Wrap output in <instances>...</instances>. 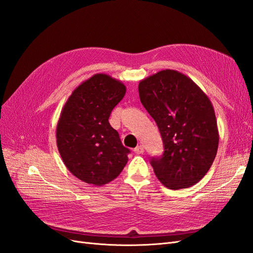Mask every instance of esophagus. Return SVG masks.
<instances>
[{"instance_id":"1","label":"esophagus","mask_w":253,"mask_h":253,"mask_svg":"<svg viewBox=\"0 0 253 253\" xmlns=\"http://www.w3.org/2000/svg\"><path fill=\"white\" fill-rule=\"evenodd\" d=\"M134 152L136 153V154H142V153H144V147L141 144L137 145V147L134 149Z\"/></svg>"}]
</instances>
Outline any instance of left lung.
Returning a JSON list of instances; mask_svg holds the SVG:
<instances>
[{"mask_svg": "<svg viewBox=\"0 0 253 253\" xmlns=\"http://www.w3.org/2000/svg\"><path fill=\"white\" fill-rule=\"evenodd\" d=\"M138 90L164 141L163 156L151 159L155 175L172 190L192 187L217 153L219 135L210 99L192 79L174 70L149 76Z\"/></svg>", "mask_w": 253, "mask_h": 253, "instance_id": "8db88e82", "label": "left lung"}]
</instances>
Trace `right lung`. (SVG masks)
Returning a JSON list of instances; mask_svg holds the SVG:
<instances>
[{
    "mask_svg": "<svg viewBox=\"0 0 253 253\" xmlns=\"http://www.w3.org/2000/svg\"><path fill=\"white\" fill-rule=\"evenodd\" d=\"M124 83L106 74H96L68 97L57 125V147L74 176L94 186L111 182L124 170L129 150L109 118L125 97Z\"/></svg>",
    "mask_w": 253,
    "mask_h": 253,
    "instance_id": "obj_1",
    "label": "right lung"
}]
</instances>
